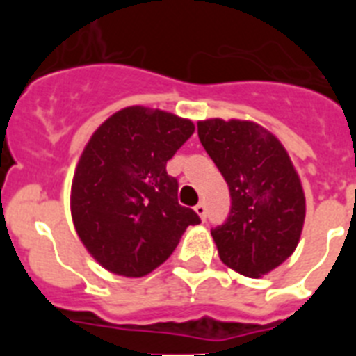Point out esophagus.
<instances>
[{
  "instance_id": "esophagus-1",
  "label": "esophagus",
  "mask_w": 356,
  "mask_h": 356,
  "mask_svg": "<svg viewBox=\"0 0 356 356\" xmlns=\"http://www.w3.org/2000/svg\"><path fill=\"white\" fill-rule=\"evenodd\" d=\"M194 212H196L197 216H200V219H203V221H205V217H207L205 203H197V205L194 207Z\"/></svg>"
}]
</instances>
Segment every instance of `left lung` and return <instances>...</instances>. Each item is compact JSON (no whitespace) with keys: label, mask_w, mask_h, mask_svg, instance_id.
Listing matches in <instances>:
<instances>
[{"label":"left lung","mask_w":356,"mask_h":356,"mask_svg":"<svg viewBox=\"0 0 356 356\" xmlns=\"http://www.w3.org/2000/svg\"><path fill=\"white\" fill-rule=\"evenodd\" d=\"M197 135L225 176L232 209L212 229L222 264L250 278L271 273L294 253L305 222V193L278 137L253 121L207 119Z\"/></svg>","instance_id":"left-lung-1"}]
</instances>
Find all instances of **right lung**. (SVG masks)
Segmentation results:
<instances>
[{
    "label": "right lung",
    "mask_w": 356,
    "mask_h": 356,
    "mask_svg": "<svg viewBox=\"0 0 356 356\" xmlns=\"http://www.w3.org/2000/svg\"><path fill=\"white\" fill-rule=\"evenodd\" d=\"M194 134L188 119L147 106L110 115L85 146L71 185L81 244L106 271L140 278L171 257L194 210L178 203L165 163Z\"/></svg>",
    "instance_id": "add662e5"
}]
</instances>
